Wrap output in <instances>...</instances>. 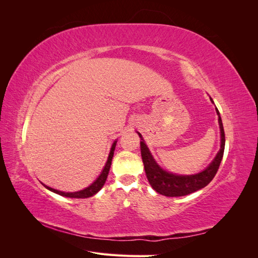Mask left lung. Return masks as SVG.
<instances>
[{"instance_id":"obj_1","label":"left lung","mask_w":258,"mask_h":258,"mask_svg":"<svg viewBox=\"0 0 258 258\" xmlns=\"http://www.w3.org/2000/svg\"><path fill=\"white\" fill-rule=\"evenodd\" d=\"M211 101L213 102L212 99H211ZM216 113L218 115V123H220L222 136L221 148L212 163L200 173L194 175H176L167 172V171L162 170L157 163H156L144 141H141L140 144H141V155L144 163L145 173L148 182H150V184L156 191L161 195H165L167 197H181L204 188V187H206L211 181H212L218 168H220L225 150V132L220 112H218L217 108ZM139 136L141 137L140 134Z\"/></svg>"}]
</instances>
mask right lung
Masks as SVG:
<instances>
[{
	"mask_svg": "<svg viewBox=\"0 0 258 258\" xmlns=\"http://www.w3.org/2000/svg\"><path fill=\"white\" fill-rule=\"evenodd\" d=\"M116 143L117 141H115L112 145V148H111V152H110V155H108V158H107V161L105 163V166L102 170V172H101V174L99 175V177L96 179L95 182H93L90 186H88L87 188H85L83 190H80V191H75V192H63V191H60V190H57V189H53V188H50V187L48 186H45L46 188L56 192L58 195H61V196H64V197H70V198H88V197H91L93 196V195H96L101 188H102V186L104 185L106 178H107V175H108V171H110V168H111V165H112V158H113V155H114V151H115V146H116Z\"/></svg>",
	"mask_w": 258,
	"mask_h": 258,
	"instance_id": "add662e5",
	"label": "right lung"
}]
</instances>
